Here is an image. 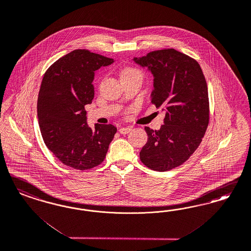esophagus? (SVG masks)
Returning <instances> with one entry per match:
<instances>
[{
    "mask_svg": "<svg viewBox=\"0 0 251 251\" xmlns=\"http://www.w3.org/2000/svg\"><path fill=\"white\" fill-rule=\"evenodd\" d=\"M130 130H131V128L130 127H122L119 131L121 132V134H127L130 132Z\"/></svg>",
    "mask_w": 251,
    "mask_h": 251,
    "instance_id": "esophagus-1",
    "label": "esophagus"
}]
</instances>
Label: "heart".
Here are the masks:
<instances>
[{
    "mask_svg": "<svg viewBox=\"0 0 251 251\" xmlns=\"http://www.w3.org/2000/svg\"><path fill=\"white\" fill-rule=\"evenodd\" d=\"M131 75H141L142 76V74L138 69H132V68H126L121 71V78L131 76Z\"/></svg>",
    "mask_w": 251,
    "mask_h": 251,
    "instance_id": "heart-1",
    "label": "heart"
}]
</instances>
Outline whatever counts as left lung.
<instances>
[{"mask_svg": "<svg viewBox=\"0 0 251 251\" xmlns=\"http://www.w3.org/2000/svg\"><path fill=\"white\" fill-rule=\"evenodd\" d=\"M133 61L153 74L151 102L166 111L160 130L145 128L148 139L140 159L153 171L173 170L193 155L207 130L206 78L197 61L175 49L153 51Z\"/></svg>", "mask_w": 251, "mask_h": 251, "instance_id": "obj_1", "label": "left lung"}]
</instances>
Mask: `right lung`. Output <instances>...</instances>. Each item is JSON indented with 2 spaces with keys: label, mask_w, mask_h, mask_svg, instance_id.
Segmentation results:
<instances>
[{
  "label": "right lung",
  "mask_w": 251,
  "mask_h": 251,
  "mask_svg": "<svg viewBox=\"0 0 251 251\" xmlns=\"http://www.w3.org/2000/svg\"><path fill=\"white\" fill-rule=\"evenodd\" d=\"M114 60L78 49L55 61L44 73L37 113L44 143L63 164L85 171L104 161L117 128L87 124L84 106L95 96V71Z\"/></svg>",
  "instance_id": "1"
}]
</instances>
